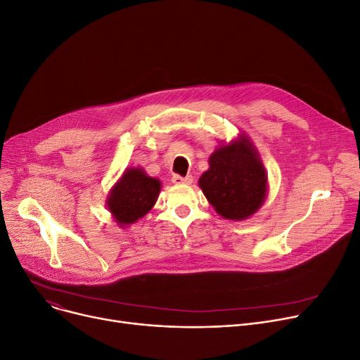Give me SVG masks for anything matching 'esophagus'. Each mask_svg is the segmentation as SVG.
I'll return each instance as SVG.
<instances>
[{
	"label": "esophagus",
	"mask_w": 360,
	"mask_h": 360,
	"mask_svg": "<svg viewBox=\"0 0 360 360\" xmlns=\"http://www.w3.org/2000/svg\"><path fill=\"white\" fill-rule=\"evenodd\" d=\"M173 183H176V184H191V183H193V177L192 176L183 177V176L176 174V176H173Z\"/></svg>",
	"instance_id": "1"
}]
</instances>
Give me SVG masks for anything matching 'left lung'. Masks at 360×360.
I'll use <instances>...</instances> for the list:
<instances>
[{"label": "left lung", "mask_w": 360, "mask_h": 360, "mask_svg": "<svg viewBox=\"0 0 360 360\" xmlns=\"http://www.w3.org/2000/svg\"><path fill=\"white\" fill-rule=\"evenodd\" d=\"M199 186L215 211L227 219H245L259 210L266 193V174L246 138L218 148Z\"/></svg>", "instance_id": "1"}]
</instances>
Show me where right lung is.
Instances as JSON below:
<instances>
[{
	"label": "right lung",
	"mask_w": 360,
	"mask_h": 360,
	"mask_svg": "<svg viewBox=\"0 0 360 360\" xmlns=\"http://www.w3.org/2000/svg\"><path fill=\"white\" fill-rule=\"evenodd\" d=\"M160 189V180L148 177L141 168H130L110 193L108 210L120 226L133 224L150 211Z\"/></svg>",
	"instance_id": "right-lung-1"
}]
</instances>
